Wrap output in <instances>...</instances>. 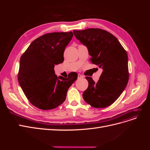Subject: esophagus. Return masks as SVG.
<instances>
[{
  "instance_id": "34e87169",
  "label": "esophagus",
  "mask_w": 150,
  "mask_h": 150,
  "mask_svg": "<svg viewBox=\"0 0 150 150\" xmlns=\"http://www.w3.org/2000/svg\"><path fill=\"white\" fill-rule=\"evenodd\" d=\"M84 78V76L83 75L78 74V79H81V78Z\"/></svg>"
}]
</instances>
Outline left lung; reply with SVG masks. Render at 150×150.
<instances>
[{
  "label": "left lung",
  "instance_id": "1",
  "mask_svg": "<svg viewBox=\"0 0 150 150\" xmlns=\"http://www.w3.org/2000/svg\"><path fill=\"white\" fill-rule=\"evenodd\" d=\"M74 35L88 48L90 61L102 68L97 83L86 77L89 86L83 94L91 106L102 108L110 106L126 88L129 79L127 52L117 39L108 31L91 28L73 30Z\"/></svg>",
  "mask_w": 150,
  "mask_h": 150
}]
</instances>
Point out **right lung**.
I'll list each match as a JSON object with an SVG mask.
<instances>
[{"label":"right lung","instance_id":"add662e5","mask_svg":"<svg viewBox=\"0 0 150 150\" xmlns=\"http://www.w3.org/2000/svg\"><path fill=\"white\" fill-rule=\"evenodd\" d=\"M73 36L70 33H52L35 39L20 59L18 81L30 103L43 110L57 108L65 101L67 92L78 78L57 77L54 68L64 61V52Z\"/></svg>","mask_w":150,"mask_h":150}]
</instances>
